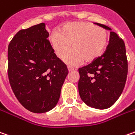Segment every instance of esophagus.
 Returning <instances> with one entry per match:
<instances>
[{
  "instance_id": "1",
  "label": "esophagus",
  "mask_w": 135,
  "mask_h": 135,
  "mask_svg": "<svg viewBox=\"0 0 135 135\" xmlns=\"http://www.w3.org/2000/svg\"><path fill=\"white\" fill-rule=\"evenodd\" d=\"M68 71H74V70H75V68H74L71 67V66H68Z\"/></svg>"
}]
</instances>
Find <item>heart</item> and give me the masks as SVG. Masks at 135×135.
I'll return each mask as SVG.
<instances>
[{"instance_id": "obj_1", "label": "heart", "mask_w": 135, "mask_h": 135, "mask_svg": "<svg viewBox=\"0 0 135 135\" xmlns=\"http://www.w3.org/2000/svg\"><path fill=\"white\" fill-rule=\"evenodd\" d=\"M109 32L88 22H71L64 24L60 31L50 34L49 41L56 55L64 57L68 64L76 65L84 61L89 63L99 57L108 44Z\"/></svg>"}]
</instances>
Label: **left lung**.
<instances>
[{
    "label": "left lung",
    "mask_w": 135,
    "mask_h": 135,
    "mask_svg": "<svg viewBox=\"0 0 135 135\" xmlns=\"http://www.w3.org/2000/svg\"><path fill=\"white\" fill-rule=\"evenodd\" d=\"M107 30H112L95 23ZM79 94L83 102L92 108L105 109L121 96L128 74V61L124 41L110 32L109 43L103 55L78 69Z\"/></svg>",
    "instance_id": "1"
}]
</instances>
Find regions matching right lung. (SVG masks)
I'll return each mask as SVG.
<instances>
[{
  "instance_id": "obj_1",
  "label": "right lung",
  "mask_w": 135,
  "mask_h": 135,
  "mask_svg": "<svg viewBox=\"0 0 135 135\" xmlns=\"http://www.w3.org/2000/svg\"><path fill=\"white\" fill-rule=\"evenodd\" d=\"M48 37L42 23L19 31L8 45L10 86L20 104L35 113L46 112L57 105L68 74Z\"/></svg>"
}]
</instances>
